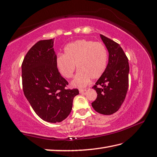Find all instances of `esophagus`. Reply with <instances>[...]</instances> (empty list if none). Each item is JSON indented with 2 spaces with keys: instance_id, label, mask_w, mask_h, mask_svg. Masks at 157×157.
I'll use <instances>...</instances> for the list:
<instances>
[{
  "instance_id": "esophagus-1",
  "label": "esophagus",
  "mask_w": 157,
  "mask_h": 157,
  "mask_svg": "<svg viewBox=\"0 0 157 157\" xmlns=\"http://www.w3.org/2000/svg\"><path fill=\"white\" fill-rule=\"evenodd\" d=\"M85 91H86V89H79V93H84Z\"/></svg>"
}]
</instances>
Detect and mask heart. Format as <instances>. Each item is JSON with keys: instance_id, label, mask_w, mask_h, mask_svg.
<instances>
[{"instance_id": "heart-1", "label": "heart", "mask_w": 157, "mask_h": 157, "mask_svg": "<svg viewBox=\"0 0 157 157\" xmlns=\"http://www.w3.org/2000/svg\"><path fill=\"white\" fill-rule=\"evenodd\" d=\"M58 71L64 78H72L76 69H79L71 82L73 87H84L90 78H99L105 71L107 52L99 42L79 39L71 43L64 49V55H58L56 60Z\"/></svg>"}]
</instances>
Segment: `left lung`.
I'll return each mask as SVG.
<instances>
[{"mask_svg": "<svg viewBox=\"0 0 157 157\" xmlns=\"http://www.w3.org/2000/svg\"><path fill=\"white\" fill-rule=\"evenodd\" d=\"M101 39L109 52L105 71L93 87L97 97L92 106L103 115H111L121 108L128 87L129 65L128 58L117 43L102 35Z\"/></svg>", "mask_w": 157, "mask_h": 157, "instance_id": "1", "label": "left lung"}]
</instances>
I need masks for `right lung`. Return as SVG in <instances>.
<instances>
[{"mask_svg":"<svg viewBox=\"0 0 157 157\" xmlns=\"http://www.w3.org/2000/svg\"><path fill=\"white\" fill-rule=\"evenodd\" d=\"M54 39L41 40L27 52L21 64L24 95L32 108L44 121H64L72 109L78 89H65L68 82L56 67Z\"/></svg>","mask_w":157,"mask_h":157,"instance_id":"1","label":"right lung"}]
</instances>
